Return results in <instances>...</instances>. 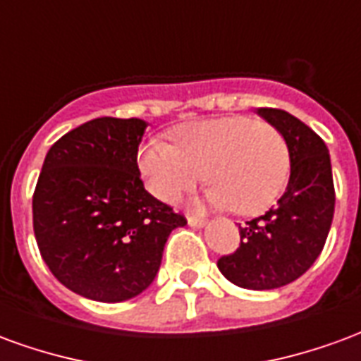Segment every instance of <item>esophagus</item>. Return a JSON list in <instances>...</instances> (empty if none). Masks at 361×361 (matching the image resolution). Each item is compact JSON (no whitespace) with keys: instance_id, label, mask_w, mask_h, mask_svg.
<instances>
[{"instance_id":"34e87169","label":"esophagus","mask_w":361,"mask_h":361,"mask_svg":"<svg viewBox=\"0 0 361 361\" xmlns=\"http://www.w3.org/2000/svg\"><path fill=\"white\" fill-rule=\"evenodd\" d=\"M188 224L193 228H201L207 224V220L201 219V216H193V214H191V216H188Z\"/></svg>"}]
</instances>
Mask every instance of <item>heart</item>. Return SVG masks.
I'll return each instance as SVG.
<instances>
[{"instance_id": "obj_1", "label": "heart", "mask_w": 361, "mask_h": 361, "mask_svg": "<svg viewBox=\"0 0 361 361\" xmlns=\"http://www.w3.org/2000/svg\"><path fill=\"white\" fill-rule=\"evenodd\" d=\"M170 141L152 139L137 152L142 181L162 203L178 201L204 176L211 183L207 203L255 216L272 207L286 188L288 145L267 121L245 116L197 119L176 127Z\"/></svg>"}]
</instances>
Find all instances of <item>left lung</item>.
Instances as JSON below:
<instances>
[{
  "label": "left lung",
  "mask_w": 361,
  "mask_h": 361,
  "mask_svg": "<svg viewBox=\"0 0 361 361\" xmlns=\"http://www.w3.org/2000/svg\"><path fill=\"white\" fill-rule=\"evenodd\" d=\"M290 152V180L279 204L240 226V247L219 259L220 272L247 290L286 286L323 251L333 224L334 183L325 141L292 114L259 108Z\"/></svg>",
  "instance_id": "left-lung-1"
}]
</instances>
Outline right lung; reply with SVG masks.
Instances as JSON below:
<instances>
[{"mask_svg": "<svg viewBox=\"0 0 361 361\" xmlns=\"http://www.w3.org/2000/svg\"><path fill=\"white\" fill-rule=\"evenodd\" d=\"M147 121L96 118L51 145L32 195L36 243L75 294L123 302L152 284L172 230L185 226L145 189L137 150Z\"/></svg>", "mask_w": 361, "mask_h": 361, "instance_id": "add662e5", "label": "right lung"}]
</instances>
